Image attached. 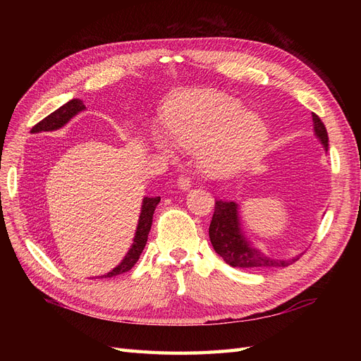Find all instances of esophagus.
I'll return each mask as SVG.
<instances>
[{
  "mask_svg": "<svg viewBox=\"0 0 361 361\" xmlns=\"http://www.w3.org/2000/svg\"><path fill=\"white\" fill-rule=\"evenodd\" d=\"M178 187H179L180 190H188V188L191 187L190 178H187V176H183V174H180V176L178 178Z\"/></svg>",
  "mask_w": 361,
  "mask_h": 361,
  "instance_id": "1",
  "label": "esophagus"
}]
</instances>
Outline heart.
Listing matches in <instances>:
<instances>
[{
  "instance_id": "1",
  "label": "heart",
  "mask_w": 361,
  "mask_h": 361,
  "mask_svg": "<svg viewBox=\"0 0 361 361\" xmlns=\"http://www.w3.org/2000/svg\"><path fill=\"white\" fill-rule=\"evenodd\" d=\"M164 128L176 145L197 149L200 167L212 176H228L247 167L268 138L264 120L247 113L233 97L212 90L178 97L164 116ZM154 141L171 152L164 135L155 134Z\"/></svg>"
}]
</instances>
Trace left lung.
Instances as JSON below:
<instances>
[{"label":"left lung","instance_id":"obj_1","mask_svg":"<svg viewBox=\"0 0 361 361\" xmlns=\"http://www.w3.org/2000/svg\"><path fill=\"white\" fill-rule=\"evenodd\" d=\"M314 135L319 138L325 150H329V134L322 120L313 113ZM209 238L216 255H220L226 264L233 268H251L265 269L276 267H288L292 262L298 260L300 256L292 259H272L262 253L260 250L251 245L243 233L241 221H239L238 204L235 202H215V211L209 226Z\"/></svg>","mask_w":361,"mask_h":361}]
</instances>
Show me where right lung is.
<instances>
[{
    "mask_svg": "<svg viewBox=\"0 0 361 361\" xmlns=\"http://www.w3.org/2000/svg\"><path fill=\"white\" fill-rule=\"evenodd\" d=\"M82 110H85V105L82 104V101L81 99H72L68 104L61 105L59 110H56L54 113H51L49 116H47L43 120H40L37 125L32 126L31 133L36 134V133H48V130H57L61 126L66 125L73 116L81 113ZM159 200H161V197H145L143 199V203H141V212H140V218H138V226H137V232H135V236H134L133 247L129 248L125 259L120 262V264L113 271L106 272V274L97 277V279H108V277L123 274V272L129 271L137 264V260L140 259V255L143 253V250L146 247L147 235H149L150 227H152V218H154L155 207L159 203Z\"/></svg>",
    "mask_w": 361,
    "mask_h": 361,
    "instance_id": "add662e5",
    "label": "right lung"
}]
</instances>
